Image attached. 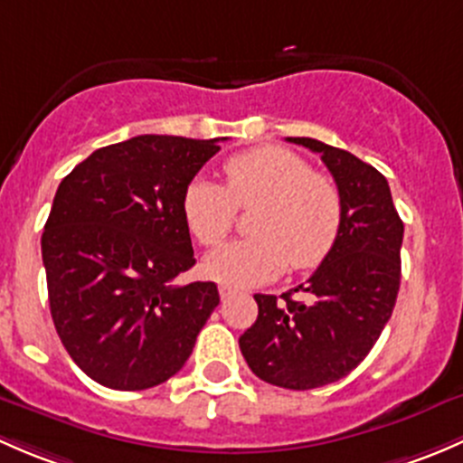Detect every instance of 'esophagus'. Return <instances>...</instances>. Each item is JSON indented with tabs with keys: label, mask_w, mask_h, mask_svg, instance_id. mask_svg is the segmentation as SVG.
Returning a JSON list of instances; mask_svg holds the SVG:
<instances>
[{
	"label": "esophagus",
	"mask_w": 463,
	"mask_h": 463,
	"mask_svg": "<svg viewBox=\"0 0 463 463\" xmlns=\"http://www.w3.org/2000/svg\"><path fill=\"white\" fill-rule=\"evenodd\" d=\"M236 294H238V289L230 288V285H221V298H222V301H227V298L236 297Z\"/></svg>",
	"instance_id": "34e87169"
}]
</instances>
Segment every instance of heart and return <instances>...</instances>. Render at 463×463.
Masks as SVG:
<instances>
[{
    "label": "heart",
    "instance_id": "1",
    "mask_svg": "<svg viewBox=\"0 0 463 463\" xmlns=\"http://www.w3.org/2000/svg\"><path fill=\"white\" fill-rule=\"evenodd\" d=\"M225 187L196 178L184 187L183 216L200 245L230 236L236 207L259 204L254 236L233 241L204 260V271L227 285H259L289 269H312L335 250L343 225L336 183L283 146H256L222 166Z\"/></svg>",
    "mask_w": 463,
    "mask_h": 463
}]
</instances>
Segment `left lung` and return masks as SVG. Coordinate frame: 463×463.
I'll use <instances>...</instances> for the list:
<instances>
[{
  "instance_id": "8db88e82",
  "label": "left lung",
  "mask_w": 463,
  "mask_h": 463,
  "mask_svg": "<svg viewBox=\"0 0 463 463\" xmlns=\"http://www.w3.org/2000/svg\"><path fill=\"white\" fill-rule=\"evenodd\" d=\"M288 140L321 156L330 169L343 198L341 233L330 256L298 288L280 298L256 294L259 318L238 345L259 379L312 390L350 374L392 317L403 222L388 180L373 165L314 137Z\"/></svg>"
}]
</instances>
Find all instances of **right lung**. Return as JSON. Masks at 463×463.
<instances>
[{
	"instance_id": "add662e5",
	"label": "right lung",
	"mask_w": 463,
	"mask_h": 463,
	"mask_svg": "<svg viewBox=\"0 0 463 463\" xmlns=\"http://www.w3.org/2000/svg\"><path fill=\"white\" fill-rule=\"evenodd\" d=\"M221 140L131 137L93 151L57 187L42 233L51 317L71 359L107 388L165 383L221 303L212 280L174 285L196 265L184 187Z\"/></svg>"
}]
</instances>
